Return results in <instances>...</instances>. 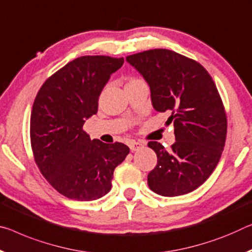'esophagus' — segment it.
<instances>
[{
	"mask_svg": "<svg viewBox=\"0 0 252 252\" xmlns=\"http://www.w3.org/2000/svg\"><path fill=\"white\" fill-rule=\"evenodd\" d=\"M145 145H146V143L143 141H134V140H132V141H130L129 147H130L131 151H137V150L140 149V148L145 147Z\"/></svg>",
	"mask_w": 252,
	"mask_h": 252,
	"instance_id": "obj_1",
	"label": "esophagus"
}]
</instances>
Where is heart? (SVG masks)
<instances>
[{
	"label": "heart",
	"instance_id": "b5f03b06",
	"mask_svg": "<svg viewBox=\"0 0 252 252\" xmlns=\"http://www.w3.org/2000/svg\"><path fill=\"white\" fill-rule=\"evenodd\" d=\"M138 81H140V79H135V78H133V79H131V81L129 82V83H133V82H138ZM127 83V84H129Z\"/></svg>",
	"mask_w": 252,
	"mask_h": 252
}]
</instances>
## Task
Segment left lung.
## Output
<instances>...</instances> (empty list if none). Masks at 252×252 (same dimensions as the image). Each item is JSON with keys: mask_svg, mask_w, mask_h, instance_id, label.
<instances>
[{"mask_svg": "<svg viewBox=\"0 0 252 252\" xmlns=\"http://www.w3.org/2000/svg\"><path fill=\"white\" fill-rule=\"evenodd\" d=\"M126 62L149 85L154 109L170 112L175 127L170 149L148 143L158 159L148 185L167 197L190 193L213 173L224 148L226 115L217 86L201 63L168 49L142 51Z\"/></svg>", "mask_w": 252, "mask_h": 252, "instance_id": "1", "label": "left lung"}]
</instances>
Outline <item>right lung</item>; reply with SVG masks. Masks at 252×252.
<instances>
[{
  "instance_id": "right-lung-1",
  "label": "right lung",
  "mask_w": 252,
  "mask_h": 252,
  "mask_svg": "<svg viewBox=\"0 0 252 252\" xmlns=\"http://www.w3.org/2000/svg\"><path fill=\"white\" fill-rule=\"evenodd\" d=\"M123 63L109 56L76 58L50 76L35 96L30 119L35 163L48 183L70 199L94 201L109 193L115 167L130 151L121 142L91 140L83 130Z\"/></svg>"
}]
</instances>
